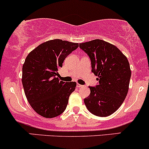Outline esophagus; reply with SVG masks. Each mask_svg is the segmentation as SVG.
<instances>
[{
	"label": "esophagus",
	"instance_id": "34e87169",
	"mask_svg": "<svg viewBox=\"0 0 149 149\" xmlns=\"http://www.w3.org/2000/svg\"><path fill=\"white\" fill-rule=\"evenodd\" d=\"M76 86H77V87L78 88H83V86H83V85H81V84H78H78L77 85H76Z\"/></svg>",
	"mask_w": 149,
	"mask_h": 149
}]
</instances>
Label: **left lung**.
<instances>
[{"label": "left lung", "instance_id": "1", "mask_svg": "<svg viewBox=\"0 0 149 149\" xmlns=\"http://www.w3.org/2000/svg\"><path fill=\"white\" fill-rule=\"evenodd\" d=\"M91 61V71L97 76L96 86L84 99L87 109L98 117L113 114L123 103L131 78L130 63L115 46L101 40L79 44Z\"/></svg>", "mask_w": 149, "mask_h": 149}]
</instances>
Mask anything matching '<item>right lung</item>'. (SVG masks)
<instances>
[{
	"label": "right lung",
	"mask_w": 149,
	"mask_h": 149,
	"mask_svg": "<svg viewBox=\"0 0 149 149\" xmlns=\"http://www.w3.org/2000/svg\"><path fill=\"white\" fill-rule=\"evenodd\" d=\"M78 43L53 40L42 43L26 57L22 66V86L26 97L37 113L53 118L64 112L76 82L58 79V71Z\"/></svg>",
	"instance_id": "add662e5"
}]
</instances>
